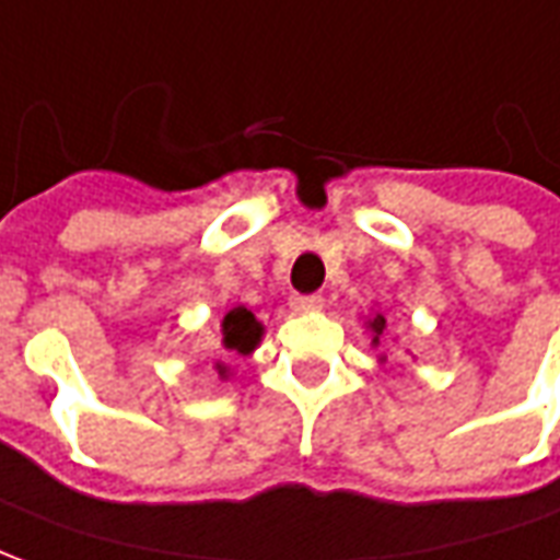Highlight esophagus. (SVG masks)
Returning <instances> with one entry per match:
<instances>
[{
    "label": "esophagus",
    "instance_id": "1",
    "mask_svg": "<svg viewBox=\"0 0 560 560\" xmlns=\"http://www.w3.org/2000/svg\"><path fill=\"white\" fill-rule=\"evenodd\" d=\"M320 305H324V296H317V293H312V296H293L291 300L293 312H317Z\"/></svg>",
    "mask_w": 560,
    "mask_h": 560
}]
</instances>
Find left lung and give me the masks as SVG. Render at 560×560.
Here are the masks:
<instances>
[{
  "instance_id": "obj_1",
  "label": "left lung",
  "mask_w": 560,
  "mask_h": 560,
  "mask_svg": "<svg viewBox=\"0 0 560 560\" xmlns=\"http://www.w3.org/2000/svg\"><path fill=\"white\" fill-rule=\"evenodd\" d=\"M365 324H369V329H372V345L377 348V345L384 341V332H387V317L381 315V312H375V315L369 317ZM384 360H387V357H381V363H384Z\"/></svg>"
}]
</instances>
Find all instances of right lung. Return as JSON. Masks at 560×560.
<instances>
[{
    "label": "right lung",
    "mask_w": 560,
    "mask_h": 560,
    "mask_svg": "<svg viewBox=\"0 0 560 560\" xmlns=\"http://www.w3.org/2000/svg\"><path fill=\"white\" fill-rule=\"evenodd\" d=\"M260 336H264V324L257 320L255 312H248L245 305H236L231 308L224 320H221V345H224V351L236 353V357H245V353H252L260 345ZM215 372H219L221 381H228L231 377V365L228 363H215Z\"/></svg>",
    "instance_id": "right-lung-1"
}]
</instances>
